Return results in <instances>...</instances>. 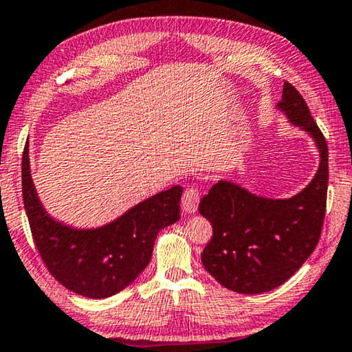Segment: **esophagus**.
Masks as SVG:
<instances>
[{
	"label": "esophagus",
	"mask_w": 352,
	"mask_h": 352,
	"mask_svg": "<svg viewBox=\"0 0 352 352\" xmlns=\"http://www.w3.org/2000/svg\"><path fill=\"white\" fill-rule=\"evenodd\" d=\"M198 203H199V190L197 187L188 186L182 193V209H184V212H187V214L197 212Z\"/></svg>",
	"instance_id": "34e87169"
}]
</instances>
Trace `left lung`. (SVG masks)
I'll use <instances>...</instances> for the list:
<instances>
[{"mask_svg": "<svg viewBox=\"0 0 352 352\" xmlns=\"http://www.w3.org/2000/svg\"><path fill=\"white\" fill-rule=\"evenodd\" d=\"M277 107L310 133L320 149V168L311 182L293 198L270 199L220 181L198 208L214 231L201 253L203 266L220 285L241 294L267 293L294 275L320 242L326 217V138L291 83L285 82Z\"/></svg>", "mask_w": 352, "mask_h": 352, "instance_id": "8db88e82", "label": "left lung"}]
</instances>
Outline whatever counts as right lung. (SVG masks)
<instances>
[{
  "label": "right lung",
  "mask_w": 352,
  "mask_h": 352,
  "mask_svg": "<svg viewBox=\"0 0 352 352\" xmlns=\"http://www.w3.org/2000/svg\"><path fill=\"white\" fill-rule=\"evenodd\" d=\"M21 195L32 241L42 261L64 288L104 299L131 285L149 264L159 231L181 217L182 187L144 199L111 223L74 230L48 217L30 175L28 144L21 157Z\"/></svg>",
  "instance_id": "right-lung-1"
}]
</instances>
